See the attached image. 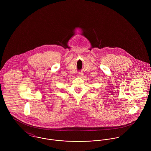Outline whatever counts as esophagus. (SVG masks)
I'll return each instance as SVG.
<instances>
[{
	"mask_svg": "<svg viewBox=\"0 0 151 151\" xmlns=\"http://www.w3.org/2000/svg\"><path fill=\"white\" fill-rule=\"evenodd\" d=\"M78 77H82L83 76V73H78Z\"/></svg>",
	"mask_w": 151,
	"mask_h": 151,
	"instance_id": "obj_1",
	"label": "esophagus"
}]
</instances>
